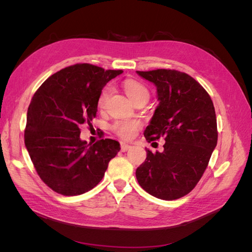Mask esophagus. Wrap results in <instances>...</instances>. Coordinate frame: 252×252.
<instances>
[{
  "label": "esophagus",
  "mask_w": 252,
  "mask_h": 252,
  "mask_svg": "<svg viewBox=\"0 0 252 252\" xmlns=\"http://www.w3.org/2000/svg\"><path fill=\"white\" fill-rule=\"evenodd\" d=\"M130 148H131V145L126 144V143H121V150L123 151V152L129 150Z\"/></svg>",
  "instance_id": "34e87169"
}]
</instances>
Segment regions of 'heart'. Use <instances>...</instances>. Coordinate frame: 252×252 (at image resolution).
Listing matches in <instances>:
<instances>
[{"mask_svg":"<svg viewBox=\"0 0 252 252\" xmlns=\"http://www.w3.org/2000/svg\"><path fill=\"white\" fill-rule=\"evenodd\" d=\"M124 89L129 98L134 103L142 97H148V89L143 84L134 80H126L124 82ZM112 93L111 86H106L101 91L97 97V107L100 109L105 108L108 98ZM141 124L138 121H118L112 125V130L123 139H131L135 134L136 130L140 128Z\"/></svg>","mask_w":252,"mask_h":252,"instance_id":"b5f03b06","label":"heart"}]
</instances>
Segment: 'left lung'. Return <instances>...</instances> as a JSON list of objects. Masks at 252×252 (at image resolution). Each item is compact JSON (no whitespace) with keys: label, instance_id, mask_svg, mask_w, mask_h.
I'll use <instances>...</instances> for the list:
<instances>
[{"label":"left lung","instance_id":"1","mask_svg":"<svg viewBox=\"0 0 252 252\" xmlns=\"http://www.w3.org/2000/svg\"><path fill=\"white\" fill-rule=\"evenodd\" d=\"M154 83L159 102L144 131L148 142L164 138L163 152L149 149L135 177L158 199L172 201L188 194L207 168L218 143L211 97L187 73L171 69L136 71Z\"/></svg>","mask_w":252,"mask_h":252}]
</instances>
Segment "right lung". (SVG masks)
Listing matches in <instances>:
<instances>
[{"mask_svg":"<svg viewBox=\"0 0 252 252\" xmlns=\"http://www.w3.org/2000/svg\"><path fill=\"white\" fill-rule=\"evenodd\" d=\"M123 70L75 64L52 74L35 91L27 111L25 146L41 180L53 191L79 195L103 179L120 143L82 141L80 126L90 124L97 97Z\"/></svg>","mask_w":252,"mask_h":252,"instance_id":"obj_1","label":"right lung"}]
</instances>
